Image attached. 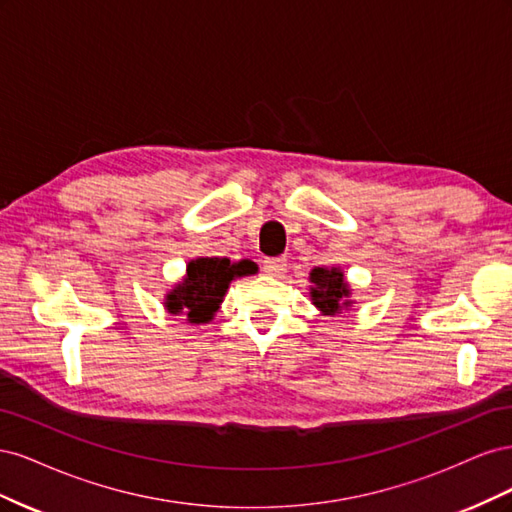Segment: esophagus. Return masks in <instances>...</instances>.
I'll use <instances>...</instances> for the list:
<instances>
[{"instance_id":"esophagus-1","label":"esophagus","mask_w":512,"mask_h":512,"mask_svg":"<svg viewBox=\"0 0 512 512\" xmlns=\"http://www.w3.org/2000/svg\"><path fill=\"white\" fill-rule=\"evenodd\" d=\"M262 269H265V273L271 277H280L288 269V260L286 258H267L265 262H262Z\"/></svg>"}]
</instances>
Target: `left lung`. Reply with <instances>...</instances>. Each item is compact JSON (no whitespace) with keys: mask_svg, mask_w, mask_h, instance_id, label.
<instances>
[{"mask_svg":"<svg viewBox=\"0 0 512 512\" xmlns=\"http://www.w3.org/2000/svg\"><path fill=\"white\" fill-rule=\"evenodd\" d=\"M309 299L322 316H339L354 305L352 288L339 267H314L309 271Z\"/></svg>","mask_w":512,"mask_h":512,"instance_id":"left-lung-1","label":"left lung"}]
</instances>
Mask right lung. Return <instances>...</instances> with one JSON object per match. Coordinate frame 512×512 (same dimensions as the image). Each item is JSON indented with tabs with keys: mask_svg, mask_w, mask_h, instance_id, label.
<instances>
[{
	"mask_svg": "<svg viewBox=\"0 0 512 512\" xmlns=\"http://www.w3.org/2000/svg\"><path fill=\"white\" fill-rule=\"evenodd\" d=\"M256 262H230L220 256H198L185 265V275L166 292L168 314L185 316L190 324H209L226 297L230 282L252 275Z\"/></svg>",
	"mask_w": 512,
	"mask_h": 512,
	"instance_id": "obj_1",
	"label": "right lung"
}]
</instances>
